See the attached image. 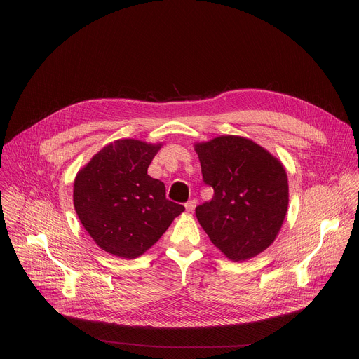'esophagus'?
Masks as SVG:
<instances>
[{
  "instance_id": "esophagus-1",
  "label": "esophagus",
  "mask_w": 359,
  "mask_h": 359,
  "mask_svg": "<svg viewBox=\"0 0 359 359\" xmlns=\"http://www.w3.org/2000/svg\"><path fill=\"white\" fill-rule=\"evenodd\" d=\"M196 204H197V201L193 198V200H189V201L184 204V208H186L187 212H193V210L196 209Z\"/></svg>"
}]
</instances>
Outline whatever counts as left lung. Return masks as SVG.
<instances>
[{
    "label": "left lung",
    "mask_w": 359,
    "mask_h": 359,
    "mask_svg": "<svg viewBox=\"0 0 359 359\" xmlns=\"http://www.w3.org/2000/svg\"><path fill=\"white\" fill-rule=\"evenodd\" d=\"M203 182L213 198L196 208L212 243L233 262H244L276 240L288 208V180L281 162L260 144L219 136L194 144Z\"/></svg>",
    "instance_id": "obj_1"
}]
</instances>
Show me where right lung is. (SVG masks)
<instances>
[{
	"label": "right lung",
	"instance_id": "1",
	"mask_svg": "<svg viewBox=\"0 0 359 359\" xmlns=\"http://www.w3.org/2000/svg\"><path fill=\"white\" fill-rule=\"evenodd\" d=\"M159 149L161 143L121 139L76 175L75 212L93 241L116 257H139L184 210L166 198L163 182L147 175Z\"/></svg>",
	"mask_w": 359,
	"mask_h": 359
}]
</instances>
